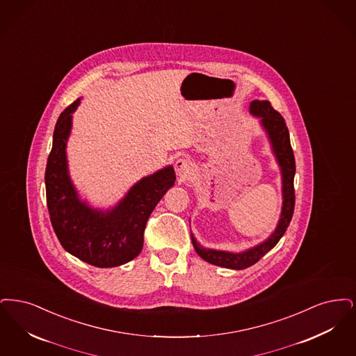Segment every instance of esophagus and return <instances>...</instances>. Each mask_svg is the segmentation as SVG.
I'll list each match as a JSON object with an SVG mask.
<instances>
[{
	"label": "esophagus",
	"instance_id": "obj_1",
	"mask_svg": "<svg viewBox=\"0 0 356 356\" xmlns=\"http://www.w3.org/2000/svg\"><path fill=\"white\" fill-rule=\"evenodd\" d=\"M174 169L178 177H181L182 179L187 178L191 171H193V163L186 158V156H181L175 161V165H174Z\"/></svg>",
	"mask_w": 356,
	"mask_h": 356
}]
</instances>
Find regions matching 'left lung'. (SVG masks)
Segmentation results:
<instances>
[{
  "mask_svg": "<svg viewBox=\"0 0 356 356\" xmlns=\"http://www.w3.org/2000/svg\"><path fill=\"white\" fill-rule=\"evenodd\" d=\"M250 113L261 118V124L264 131L267 133L273 153L275 155L280 168L283 203H282V213H280L277 229L266 241H263L262 243L242 252H230V251L203 248L191 234L193 246L202 259L211 264L232 268V270H243L258 262L263 255H266L278 243L279 239L287 230L294 214L295 158L294 152L290 143L289 129L286 126L283 117L271 106L268 101H259V99L252 101L250 104Z\"/></svg>",
  "mask_w": 356,
  "mask_h": 356,
  "instance_id": "8db88e82",
  "label": "left lung"
}]
</instances>
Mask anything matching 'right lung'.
<instances>
[{
  "label": "right lung",
  "mask_w": 356,
  "mask_h": 356,
  "mask_svg": "<svg viewBox=\"0 0 356 356\" xmlns=\"http://www.w3.org/2000/svg\"><path fill=\"white\" fill-rule=\"evenodd\" d=\"M81 98L65 108L53 134L45 171L47 202L54 232L67 252L95 267H117L134 259L143 246L146 222L175 182L172 166L142 178L113 209L99 210L81 201L66 158L73 113Z\"/></svg>",
  "instance_id": "add662e5"
}]
</instances>
